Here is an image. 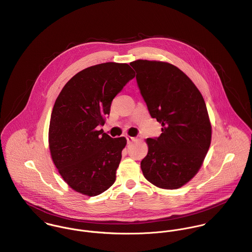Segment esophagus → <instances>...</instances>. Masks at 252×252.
Listing matches in <instances>:
<instances>
[{"mask_svg": "<svg viewBox=\"0 0 252 252\" xmlns=\"http://www.w3.org/2000/svg\"><path fill=\"white\" fill-rule=\"evenodd\" d=\"M126 139H127V142H128V144H132L133 142H135V141L137 140L136 138H134V137H129V136H128Z\"/></svg>", "mask_w": 252, "mask_h": 252, "instance_id": "1", "label": "esophagus"}]
</instances>
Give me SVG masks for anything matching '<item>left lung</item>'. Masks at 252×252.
Listing matches in <instances>:
<instances>
[{
    "label": "left lung",
    "instance_id": "1",
    "mask_svg": "<svg viewBox=\"0 0 252 252\" xmlns=\"http://www.w3.org/2000/svg\"><path fill=\"white\" fill-rule=\"evenodd\" d=\"M130 65L151 117L162 125L158 138L146 140L148 153L141 162L144 178L160 188H180L197 174L211 145L204 98L174 65L147 60Z\"/></svg>",
    "mask_w": 252,
    "mask_h": 252
}]
</instances>
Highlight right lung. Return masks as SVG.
<instances>
[{
    "mask_svg": "<svg viewBox=\"0 0 252 252\" xmlns=\"http://www.w3.org/2000/svg\"><path fill=\"white\" fill-rule=\"evenodd\" d=\"M128 64L108 62L77 72L55 101L49 149L61 177L76 192L97 196L115 181L126 145L98 127L105 124L114 97L135 77Z\"/></svg>",
    "mask_w": 252,
    "mask_h": 252,
    "instance_id": "add662e5",
    "label": "right lung"
}]
</instances>
